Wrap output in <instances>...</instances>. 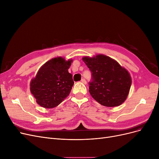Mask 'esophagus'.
<instances>
[{
  "label": "esophagus",
  "instance_id": "34e87169",
  "mask_svg": "<svg viewBox=\"0 0 159 159\" xmlns=\"http://www.w3.org/2000/svg\"><path fill=\"white\" fill-rule=\"evenodd\" d=\"M81 83H83L84 84H87V81H86V80H85L84 78L81 79Z\"/></svg>",
  "mask_w": 159,
  "mask_h": 159
}]
</instances>
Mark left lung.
Masks as SVG:
<instances>
[{
	"label": "left lung",
	"instance_id": "obj_1",
	"mask_svg": "<svg viewBox=\"0 0 159 159\" xmlns=\"http://www.w3.org/2000/svg\"><path fill=\"white\" fill-rule=\"evenodd\" d=\"M92 79L89 91L92 98L105 107H116L126 100L131 85L129 71L118 62L103 54L85 56Z\"/></svg>",
	"mask_w": 159,
	"mask_h": 159
}]
</instances>
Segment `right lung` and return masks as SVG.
Instances as JSON below:
<instances>
[{
	"label": "right lung",
	"instance_id": "1",
	"mask_svg": "<svg viewBox=\"0 0 159 159\" xmlns=\"http://www.w3.org/2000/svg\"><path fill=\"white\" fill-rule=\"evenodd\" d=\"M73 60L57 57L48 61L30 81V92L44 108L57 106L69 95L74 81L68 69Z\"/></svg>",
	"mask_w": 159,
	"mask_h": 159
}]
</instances>
